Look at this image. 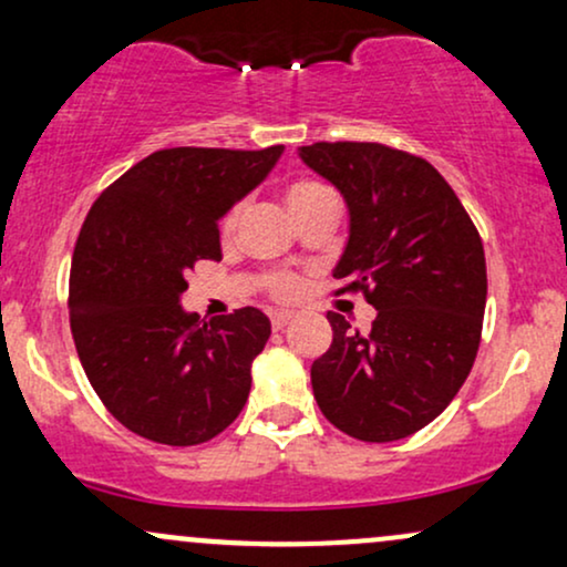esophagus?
<instances>
[{"instance_id":"obj_1","label":"esophagus","mask_w":567,"mask_h":567,"mask_svg":"<svg viewBox=\"0 0 567 567\" xmlns=\"http://www.w3.org/2000/svg\"><path fill=\"white\" fill-rule=\"evenodd\" d=\"M292 320H296V315H292V311H288V309L275 311V315H271V328H275V330H285Z\"/></svg>"}]
</instances>
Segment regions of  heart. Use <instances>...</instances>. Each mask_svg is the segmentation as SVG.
<instances>
[{"label": "heart", "instance_id": "1", "mask_svg": "<svg viewBox=\"0 0 567 567\" xmlns=\"http://www.w3.org/2000/svg\"><path fill=\"white\" fill-rule=\"evenodd\" d=\"M328 192V188L320 186V184H311V181H298V184H290L288 192H285V202H288V207H296L301 205V202L317 197V194ZM237 216L239 210L234 207L231 213H226L224 218V231L229 234L234 229V224H237ZM266 288H269L271 292H275L277 298H292L298 292V288H301V282H298V277L292 275H269L264 279Z\"/></svg>", "mask_w": 567, "mask_h": 567}]
</instances>
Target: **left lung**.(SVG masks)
I'll return each mask as SVG.
<instances>
[{
  "label": "left lung",
  "mask_w": 567,
  "mask_h": 567,
  "mask_svg": "<svg viewBox=\"0 0 567 567\" xmlns=\"http://www.w3.org/2000/svg\"><path fill=\"white\" fill-rule=\"evenodd\" d=\"M298 157L349 210L338 292H365L370 333L330 311L333 343L311 365L322 415L349 437L394 442L451 405L474 365L487 275L483 239L426 159L381 143H311Z\"/></svg>",
  "instance_id": "8db88e82"
}]
</instances>
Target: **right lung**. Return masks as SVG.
Returning <instances> with one entry per match:
<instances>
[{
	"instance_id": "1",
	"label": "right lung",
	"mask_w": 567,
	"mask_h": 567,
	"mask_svg": "<svg viewBox=\"0 0 567 567\" xmlns=\"http://www.w3.org/2000/svg\"><path fill=\"white\" fill-rule=\"evenodd\" d=\"M282 152L162 148L90 207L71 258V336L95 394L130 432L199 445L245 408L269 317L245 306L199 322L181 296L194 266L220 261L218 220Z\"/></svg>"
}]
</instances>
